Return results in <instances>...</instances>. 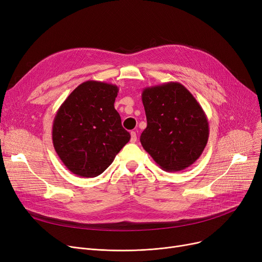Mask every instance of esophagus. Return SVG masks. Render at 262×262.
<instances>
[{
  "mask_svg": "<svg viewBox=\"0 0 262 262\" xmlns=\"http://www.w3.org/2000/svg\"><path fill=\"white\" fill-rule=\"evenodd\" d=\"M136 141H137V134H136V132H132L130 133V142L135 143Z\"/></svg>",
  "mask_w": 262,
  "mask_h": 262,
  "instance_id": "obj_1",
  "label": "esophagus"
}]
</instances>
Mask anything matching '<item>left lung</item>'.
Returning a JSON list of instances; mask_svg holds the SVG:
<instances>
[{
    "label": "left lung",
    "instance_id": "8db88e82",
    "mask_svg": "<svg viewBox=\"0 0 262 262\" xmlns=\"http://www.w3.org/2000/svg\"><path fill=\"white\" fill-rule=\"evenodd\" d=\"M147 126L140 142L167 172L185 170L202 155L209 137L207 117L181 82L170 81L143 89Z\"/></svg>",
    "mask_w": 262,
    "mask_h": 262
}]
</instances>
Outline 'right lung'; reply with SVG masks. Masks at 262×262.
Here are the masks:
<instances>
[{
	"mask_svg": "<svg viewBox=\"0 0 262 262\" xmlns=\"http://www.w3.org/2000/svg\"><path fill=\"white\" fill-rule=\"evenodd\" d=\"M117 85L87 80L77 86L53 121L55 150L69 171L80 177L102 174L130 135L122 127L115 109Z\"/></svg>",
	"mask_w": 262,
	"mask_h": 262,
	"instance_id": "add662e5",
	"label": "right lung"
}]
</instances>
